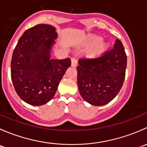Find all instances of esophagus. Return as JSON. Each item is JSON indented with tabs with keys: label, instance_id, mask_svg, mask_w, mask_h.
<instances>
[{
	"label": "esophagus",
	"instance_id": "1",
	"mask_svg": "<svg viewBox=\"0 0 147 147\" xmlns=\"http://www.w3.org/2000/svg\"><path fill=\"white\" fill-rule=\"evenodd\" d=\"M77 63H78V62H77V60L75 58H72V60H71V66L72 67H75L77 66Z\"/></svg>",
	"mask_w": 147,
	"mask_h": 147
}]
</instances>
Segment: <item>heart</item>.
<instances>
[{"instance_id":"1","label":"heart","mask_w":147,"mask_h":147,"mask_svg":"<svg viewBox=\"0 0 147 147\" xmlns=\"http://www.w3.org/2000/svg\"><path fill=\"white\" fill-rule=\"evenodd\" d=\"M102 37L97 35H91L87 37L84 47H92L87 53V56L91 59H97L103 55L108 49V44L106 41L102 40Z\"/></svg>"}]
</instances>
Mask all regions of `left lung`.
Returning a JSON list of instances; mask_svg holds the SVG:
<instances>
[{
	"label": "left lung",
	"mask_w": 147,
	"mask_h": 147,
	"mask_svg": "<svg viewBox=\"0 0 147 147\" xmlns=\"http://www.w3.org/2000/svg\"><path fill=\"white\" fill-rule=\"evenodd\" d=\"M127 55L119 40L114 48L97 59H80L77 67L78 85L83 100L95 106L112 101L124 83Z\"/></svg>",
	"instance_id": "1"
}]
</instances>
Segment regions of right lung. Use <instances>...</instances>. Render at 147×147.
Segmentation results:
<instances>
[{
    "label": "right lung",
    "mask_w": 147,
    "mask_h": 147,
    "mask_svg": "<svg viewBox=\"0 0 147 147\" xmlns=\"http://www.w3.org/2000/svg\"><path fill=\"white\" fill-rule=\"evenodd\" d=\"M57 33L50 25L39 24L24 32L12 56L11 79L18 95L33 106L53 98L60 80L71 65L69 58H50Z\"/></svg>",
    "instance_id": "obj_1"
}]
</instances>
